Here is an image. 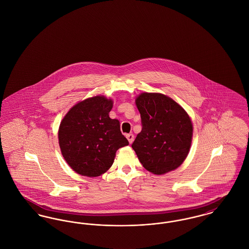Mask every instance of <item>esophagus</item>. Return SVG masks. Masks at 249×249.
Segmentation results:
<instances>
[{"label":"esophagus","instance_id":"obj_1","mask_svg":"<svg viewBox=\"0 0 249 249\" xmlns=\"http://www.w3.org/2000/svg\"><path fill=\"white\" fill-rule=\"evenodd\" d=\"M125 136H126V139L128 140L129 143H132L134 142V135L133 134H126Z\"/></svg>","mask_w":249,"mask_h":249}]
</instances>
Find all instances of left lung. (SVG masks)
I'll return each mask as SVG.
<instances>
[{
  "label": "left lung",
  "instance_id": "left-lung-1",
  "mask_svg": "<svg viewBox=\"0 0 249 249\" xmlns=\"http://www.w3.org/2000/svg\"><path fill=\"white\" fill-rule=\"evenodd\" d=\"M142 128L132 148L148 171L161 175L177 169L187 157L193 126L185 110L169 96L142 92L136 99Z\"/></svg>",
  "mask_w": 249,
  "mask_h": 249
}]
</instances>
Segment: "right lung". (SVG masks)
<instances>
[{
  "label": "right lung",
  "mask_w": 249,
  "mask_h": 249,
  "mask_svg": "<svg viewBox=\"0 0 249 249\" xmlns=\"http://www.w3.org/2000/svg\"><path fill=\"white\" fill-rule=\"evenodd\" d=\"M112 100L93 96L74 106L61 122L59 145L67 164L80 175L97 177L108 170L119 148L128 145L120 123L109 118Z\"/></svg>",
  "instance_id": "right-lung-1"
}]
</instances>
